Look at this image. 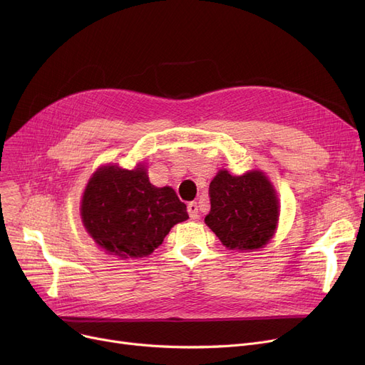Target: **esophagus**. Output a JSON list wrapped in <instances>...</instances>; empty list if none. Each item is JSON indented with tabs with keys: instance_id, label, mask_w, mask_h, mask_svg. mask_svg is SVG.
Instances as JSON below:
<instances>
[{
	"instance_id": "1",
	"label": "esophagus",
	"mask_w": 365,
	"mask_h": 365,
	"mask_svg": "<svg viewBox=\"0 0 365 365\" xmlns=\"http://www.w3.org/2000/svg\"><path fill=\"white\" fill-rule=\"evenodd\" d=\"M187 213H189V217L190 219H198L200 217V213H198V204L197 202H189L187 204Z\"/></svg>"
}]
</instances>
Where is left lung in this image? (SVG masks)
I'll return each mask as SVG.
<instances>
[{
    "mask_svg": "<svg viewBox=\"0 0 365 365\" xmlns=\"http://www.w3.org/2000/svg\"><path fill=\"white\" fill-rule=\"evenodd\" d=\"M210 204L204 222L229 250H259L277 232L279 200L262 170L241 176L219 170L210 183Z\"/></svg>",
    "mask_w": 365,
    "mask_h": 365,
    "instance_id": "1",
    "label": "left lung"
}]
</instances>
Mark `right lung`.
<instances>
[{
  "label": "right lung",
  "mask_w": 365,
  "mask_h": 365,
  "mask_svg": "<svg viewBox=\"0 0 365 365\" xmlns=\"http://www.w3.org/2000/svg\"><path fill=\"white\" fill-rule=\"evenodd\" d=\"M186 219V205L175 189L153 186L143 163L133 170L101 165L81 198L86 231L102 250L121 259L149 256L170 229Z\"/></svg>",
  "instance_id": "right-lung-1"
}]
</instances>
